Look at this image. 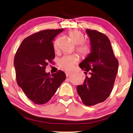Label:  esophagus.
Returning <instances> with one entry per match:
<instances>
[{
    "label": "esophagus",
    "mask_w": 133,
    "mask_h": 133,
    "mask_svg": "<svg viewBox=\"0 0 133 133\" xmlns=\"http://www.w3.org/2000/svg\"><path fill=\"white\" fill-rule=\"evenodd\" d=\"M65 74H66V77H68L70 76V75L72 74V72H68V71H66L65 72Z\"/></svg>",
    "instance_id": "34e87169"
}]
</instances>
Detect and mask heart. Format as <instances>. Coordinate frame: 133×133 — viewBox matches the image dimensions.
<instances>
[{"label": "heart", "instance_id": "obj_1", "mask_svg": "<svg viewBox=\"0 0 133 133\" xmlns=\"http://www.w3.org/2000/svg\"><path fill=\"white\" fill-rule=\"evenodd\" d=\"M70 39L76 44V50L81 56L86 57L91 54L92 46L88 42H85L84 36L82 32L78 30H72L68 32ZM54 49L57 51L58 49V42L55 41L54 42ZM79 61L78 57L76 55H66L60 59L58 65L60 68L66 71H71L74 68L75 65Z\"/></svg>", "mask_w": 133, "mask_h": 133}]
</instances>
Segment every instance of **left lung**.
I'll list each match as a JSON object with an SVG mask.
<instances>
[{"mask_svg":"<svg viewBox=\"0 0 133 133\" xmlns=\"http://www.w3.org/2000/svg\"><path fill=\"white\" fill-rule=\"evenodd\" d=\"M91 53L79 64V67L90 77L86 76L77 92L85 105H94L102 102L112 92L118 68V61L115 56L109 39L96 30L86 29Z\"/></svg>","mask_w":133,"mask_h":133,"instance_id":"8db88e82","label":"left lung"}]
</instances>
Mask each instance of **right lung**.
Returning a JSON list of instances; mask_svg holds the SVG:
<instances>
[{
  "label": "right lung",
  "instance_id": "1",
  "mask_svg": "<svg viewBox=\"0 0 133 133\" xmlns=\"http://www.w3.org/2000/svg\"><path fill=\"white\" fill-rule=\"evenodd\" d=\"M63 29L41 31L26 37L14 58L16 79L27 97L34 104L47 103L66 79L63 71L50 75L45 70L55 58L52 41Z\"/></svg>",
  "mask_w": 133,
  "mask_h": 133
}]
</instances>
